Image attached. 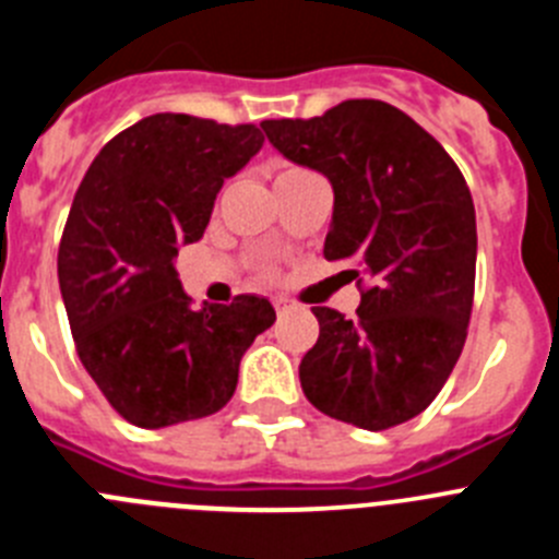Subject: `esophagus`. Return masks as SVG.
<instances>
[{"instance_id": "esophagus-1", "label": "esophagus", "mask_w": 559, "mask_h": 559, "mask_svg": "<svg viewBox=\"0 0 559 559\" xmlns=\"http://www.w3.org/2000/svg\"><path fill=\"white\" fill-rule=\"evenodd\" d=\"M274 310H276V316H285V313H290V310H294V305L285 302V299H276Z\"/></svg>"}]
</instances>
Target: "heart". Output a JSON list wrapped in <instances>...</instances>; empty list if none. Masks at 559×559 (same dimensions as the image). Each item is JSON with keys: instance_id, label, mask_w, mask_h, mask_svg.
<instances>
[{"instance_id": "obj_1", "label": "heart", "mask_w": 559, "mask_h": 559, "mask_svg": "<svg viewBox=\"0 0 559 559\" xmlns=\"http://www.w3.org/2000/svg\"><path fill=\"white\" fill-rule=\"evenodd\" d=\"M294 170H302V167H294V165H285L276 170V176H285V173H294Z\"/></svg>"}]
</instances>
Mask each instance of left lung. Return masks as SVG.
Returning <instances> with one entry per match:
<instances>
[{
	"instance_id": "1",
	"label": "left lung",
	"mask_w": 559,
	"mask_h": 559,
	"mask_svg": "<svg viewBox=\"0 0 559 559\" xmlns=\"http://www.w3.org/2000/svg\"><path fill=\"white\" fill-rule=\"evenodd\" d=\"M276 151L324 173L333 224L324 260L360 290L355 319L313 308L299 364L328 417L386 431L431 406L462 355L476 290V210L456 162L406 111L344 100L310 120H265Z\"/></svg>"
}]
</instances>
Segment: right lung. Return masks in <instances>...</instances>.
<instances>
[{"label": "right lung", "instance_id": "obj_1", "mask_svg": "<svg viewBox=\"0 0 559 559\" xmlns=\"http://www.w3.org/2000/svg\"><path fill=\"white\" fill-rule=\"evenodd\" d=\"M263 145L257 126L153 114L103 145L75 192L58 283L86 372L140 428L221 412L269 299L240 294L192 310L173 257L210 224L215 195Z\"/></svg>", "mask_w": 559, "mask_h": 559}]
</instances>
